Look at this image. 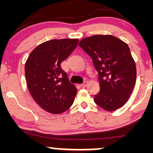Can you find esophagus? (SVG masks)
Listing matches in <instances>:
<instances>
[{
	"label": "esophagus",
	"mask_w": 153,
	"mask_h": 153,
	"mask_svg": "<svg viewBox=\"0 0 153 153\" xmlns=\"http://www.w3.org/2000/svg\"><path fill=\"white\" fill-rule=\"evenodd\" d=\"M87 85H88V82H87V81H85V82H83V83L81 84V87H82V88L86 87Z\"/></svg>",
	"instance_id": "34e87169"
}]
</instances>
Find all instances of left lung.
Here are the masks:
<instances>
[{
    "mask_svg": "<svg viewBox=\"0 0 153 153\" xmlns=\"http://www.w3.org/2000/svg\"><path fill=\"white\" fill-rule=\"evenodd\" d=\"M78 45L91 57L99 73L100 91L94 96L95 103L108 111L124 106L137 75L127 44L112 35L99 34L82 39Z\"/></svg>",
    "mask_w": 153,
    "mask_h": 153,
    "instance_id": "left-lung-1",
    "label": "left lung"
}]
</instances>
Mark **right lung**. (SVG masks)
I'll return each mask as SVG.
<instances>
[{
    "label": "right lung",
    "mask_w": 153,
    "mask_h": 153,
    "mask_svg": "<svg viewBox=\"0 0 153 153\" xmlns=\"http://www.w3.org/2000/svg\"><path fill=\"white\" fill-rule=\"evenodd\" d=\"M78 39H52L33 50L25 63L28 88L44 110L57 114L72 106L77 88L70 82L60 63L76 48Z\"/></svg>",
    "instance_id": "add662e5"
}]
</instances>
